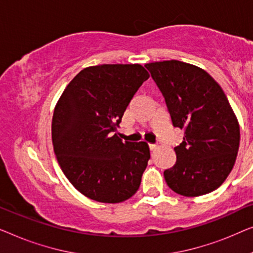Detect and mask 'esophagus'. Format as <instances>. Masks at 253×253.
Returning <instances> with one entry per match:
<instances>
[{
  "instance_id": "34e87169",
  "label": "esophagus",
  "mask_w": 253,
  "mask_h": 253,
  "mask_svg": "<svg viewBox=\"0 0 253 253\" xmlns=\"http://www.w3.org/2000/svg\"><path fill=\"white\" fill-rule=\"evenodd\" d=\"M149 149H150L151 151H154V150H156V149H157V145H156V144H151V143H149Z\"/></svg>"
}]
</instances>
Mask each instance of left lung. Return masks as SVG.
Returning <instances> with one entry per match:
<instances>
[{"instance_id": "obj_1", "label": "left lung", "mask_w": 253, "mask_h": 253, "mask_svg": "<svg viewBox=\"0 0 253 253\" xmlns=\"http://www.w3.org/2000/svg\"><path fill=\"white\" fill-rule=\"evenodd\" d=\"M165 98L174 127L184 131L174 148L176 162L164 170L170 189L187 197L221 186L240 145V126L222 88L204 70L164 60L144 65Z\"/></svg>"}]
</instances>
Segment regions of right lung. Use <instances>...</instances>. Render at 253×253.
Masks as SVG:
<instances>
[{
  "label": "right lung",
  "instance_id": "right-lung-1",
  "mask_svg": "<svg viewBox=\"0 0 253 253\" xmlns=\"http://www.w3.org/2000/svg\"><path fill=\"white\" fill-rule=\"evenodd\" d=\"M148 79L140 64H103L80 71L60 96L51 125L54 151L63 173L86 197L120 203L140 187L150 159L148 144L124 142L117 134Z\"/></svg>",
  "mask_w": 253,
  "mask_h": 253
}]
</instances>
